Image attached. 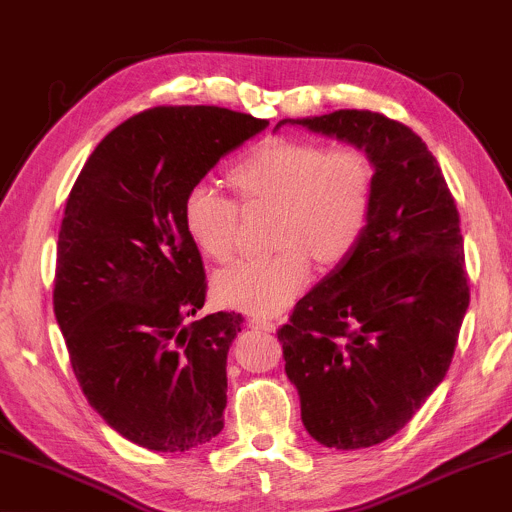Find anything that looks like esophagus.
Wrapping results in <instances>:
<instances>
[{
    "mask_svg": "<svg viewBox=\"0 0 512 512\" xmlns=\"http://www.w3.org/2000/svg\"><path fill=\"white\" fill-rule=\"evenodd\" d=\"M248 325L255 327V329H261V331H275V329H277V325L272 323L270 318H264V316H253V318H248Z\"/></svg>",
    "mask_w": 512,
    "mask_h": 512,
    "instance_id": "esophagus-1",
    "label": "esophagus"
}]
</instances>
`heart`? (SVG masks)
<instances>
[{"label": "heart", "mask_w": 512, "mask_h": 512, "mask_svg": "<svg viewBox=\"0 0 512 512\" xmlns=\"http://www.w3.org/2000/svg\"><path fill=\"white\" fill-rule=\"evenodd\" d=\"M231 178L246 202L277 205L275 244L281 251L248 257L213 277V296L233 310L275 314L312 277L310 255L325 266L347 259L371 224L377 165L355 144L270 139L235 165ZM183 227L202 255L229 259L240 229V205L211 181L183 196Z\"/></svg>", "instance_id": "1"}]
</instances>
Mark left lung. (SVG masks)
<instances>
[{"label": "left lung", "instance_id": "obj_1", "mask_svg": "<svg viewBox=\"0 0 512 512\" xmlns=\"http://www.w3.org/2000/svg\"><path fill=\"white\" fill-rule=\"evenodd\" d=\"M281 124L349 141L377 165L362 242L277 331L307 432L325 447H373L417 414L454 358L469 307L460 216L406 124L358 109Z\"/></svg>", "mask_w": 512, "mask_h": 512}]
</instances>
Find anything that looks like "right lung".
Listing matches in <instances>:
<instances>
[{"mask_svg":"<svg viewBox=\"0 0 512 512\" xmlns=\"http://www.w3.org/2000/svg\"><path fill=\"white\" fill-rule=\"evenodd\" d=\"M266 126L220 106H154L113 128L71 187L54 314L91 408L130 443L187 451L224 427L227 353L244 318L189 320L207 277L183 196Z\"/></svg>","mask_w":512,"mask_h":512,"instance_id":"1","label":"right lung"}]
</instances>
